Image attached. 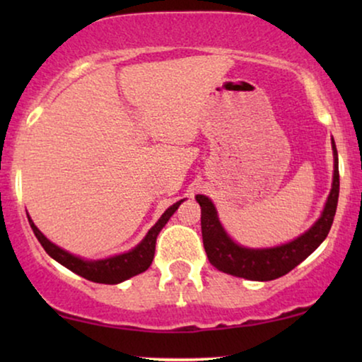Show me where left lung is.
Returning a JSON list of instances; mask_svg holds the SVG:
<instances>
[{
  "label": "left lung",
  "instance_id": "left-lung-1",
  "mask_svg": "<svg viewBox=\"0 0 362 362\" xmlns=\"http://www.w3.org/2000/svg\"><path fill=\"white\" fill-rule=\"evenodd\" d=\"M331 146H333L334 171L333 185H331L325 209L308 230L286 244L269 247V249H249V247L239 245L222 227L216 206L212 204L209 197L202 194L196 196V201L201 206V230L204 250L207 259L217 270L247 280L269 281L288 274L318 249L333 224L339 197L338 151H336L333 138H331Z\"/></svg>",
  "mask_w": 362,
  "mask_h": 362
}]
</instances>
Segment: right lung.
Wrapping results in <instances>:
<instances>
[{"mask_svg":"<svg viewBox=\"0 0 362 362\" xmlns=\"http://www.w3.org/2000/svg\"><path fill=\"white\" fill-rule=\"evenodd\" d=\"M182 201L185 199L177 201L173 206L168 207V209L163 212L160 219H158L156 224L148 230L145 239H143L136 247H133L132 250L125 252V254L107 257V259H100V260H86L82 259V257L74 255L71 252L61 249L59 245L52 244V242L49 240L36 226H34L31 217L28 216V219H29V224H31L34 235L37 237V240L41 242L44 250H46L54 260L66 267V269L74 272V274L81 275L83 279L90 281H95V284L115 285V284H122V281H125L128 279H132V276L148 270V267H150L153 262V257H155L156 237L161 232L163 227L166 226V222L170 221V217L175 214Z\"/></svg>","mask_w":362,"mask_h":362,"instance_id":"add662e5","label":"right lung"}]
</instances>
